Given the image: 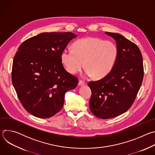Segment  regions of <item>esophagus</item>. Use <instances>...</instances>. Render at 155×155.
Instances as JSON below:
<instances>
[{
	"instance_id": "esophagus-1",
	"label": "esophagus",
	"mask_w": 155,
	"mask_h": 155,
	"mask_svg": "<svg viewBox=\"0 0 155 155\" xmlns=\"http://www.w3.org/2000/svg\"><path fill=\"white\" fill-rule=\"evenodd\" d=\"M85 84H86V83L84 81H82V80H80L79 82H78V86H84Z\"/></svg>"
}]
</instances>
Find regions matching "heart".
I'll return each instance as SVG.
<instances>
[{
  "label": "heart",
  "instance_id": "heart-1",
  "mask_svg": "<svg viewBox=\"0 0 155 155\" xmlns=\"http://www.w3.org/2000/svg\"><path fill=\"white\" fill-rule=\"evenodd\" d=\"M118 53L114 42L98 37H87L76 41L74 48L64 49L61 60L71 74L80 71L85 64L86 75L101 79L112 71Z\"/></svg>",
  "mask_w": 155,
  "mask_h": 155
}]
</instances>
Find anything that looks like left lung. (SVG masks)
<instances>
[{
  "label": "left lung",
  "instance_id": "8db88e82",
  "mask_svg": "<svg viewBox=\"0 0 155 155\" xmlns=\"http://www.w3.org/2000/svg\"><path fill=\"white\" fill-rule=\"evenodd\" d=\"M105 34L114 38L118 48L115 64L107 76L90 81L91 112L101 119H109L125 113L134 102L143 78V59L139 47L123 35Z\"/></svg>",
  "mask_w": 155,
  "mask_h": 155
}]
</instances>
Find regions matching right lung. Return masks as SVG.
Instances as JSON below:
<instances>
[{"mask_svg": "<svg viewBox=\"0 0 155 155\" xmlns=\"http://www.w3.org/2000/svg\"><path fill=\"white\" fill-rule=\"evenodd\" d=\"M77 36L72 32H43L21 44L12 66V83L24 108L34 117L48 118L62 109L66 92L77 78L66 71L61 53Z\"/></svg>", "mask_w": 155, "mask_h": 155, "instance_id": "add662e5", "label": "right lung"}]
</instances>
